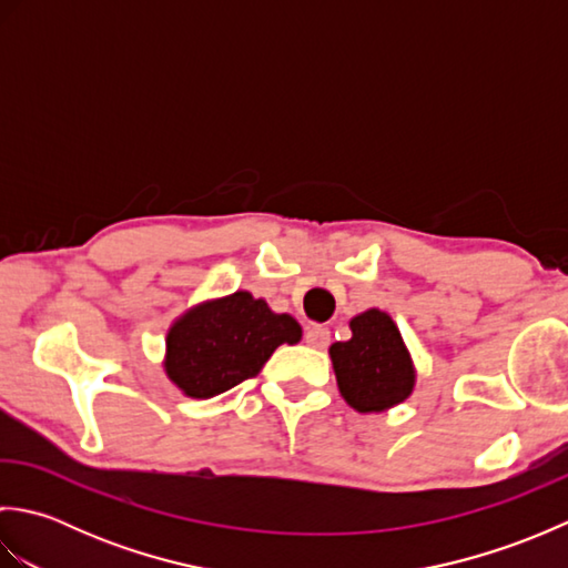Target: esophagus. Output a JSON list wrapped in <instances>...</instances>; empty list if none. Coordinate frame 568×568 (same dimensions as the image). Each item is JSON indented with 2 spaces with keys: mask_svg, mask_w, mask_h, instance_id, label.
I'll list each match as a JSON object with an SVG mask.
<instances>
[{
  "mask_svg": "<svg viewBox=\"0 0 568 568\" xmlns=\"http://www.w3.org/2000/svg\"><path fill=\"white\" fill-rule=\"evenodd\" d=\"M305 342L315 348H324L329 344V329L322 327V324H310L305 329Z\"/></svg>",
  "mask_w": 568,
  "mask_h": 568,
  "instance_id": "1",
  "label": "esophagus"
}]
</instances>
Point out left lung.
I'll return each instance as SVG.
<instances>
[{"label": "left lung", "instance_id": "8db88e82", "mask_svg": "<svg viewBox=\"0 0 568 568\" xmlns=\"http://www.w3.org/2000/svg\"><path fill=\"white\" fill-rule=\"evenodd\" d=\"M354 336L329 348L344 400L358 413H381L413 393L415 371L395 322L381 310L352 320Z\"/></svg>", "mask_w": 568, "mask_h": 568}]
</instances>
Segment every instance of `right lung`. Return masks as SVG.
<instances>
[{
    "instance_id": "obj_1",
    "label": "right lung",
    "mask_w": 568,
    "mask_h": 568,
    "mask_svg": "<svg viewBox=\"0 0 568 568\" xmlns=\"http://www.w3.org/2000/svg\"><path fill=\"white\" fill-rule=\"evenodd\" d=\"M303 329L291 315H275L263 300L234 293L204 303L168 332L165 373L190 397H214L256 378L281 344Z\"/></svg>"
}]
</instances>
